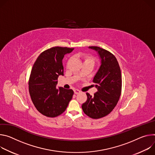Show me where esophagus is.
<instances>
[{
    "mask_svg": "<svg viewBox=\"0 0 155 155\" xmlns=\"http://www.w3.org/2000/svg\"><path fill=\"white\" fill-rule=\"evenodd\" d=\"M74 92L75 94H78L79 93H80V91L78 90V89H75V90L74 91Z\"/></svg>",
    "mask_w": 155,
    "mask_h": 155,
    "instance_id": "esophagus-1",
    "label": "esophagus"
}]
</instances>
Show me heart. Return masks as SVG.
I'll use <instances>...</instances> for the list:
<instances>
[{
  "mask_svg": "<svg viewBox=\"0 0 155 155\" xmlns=\"http://www.w3.org/2000/svg\"><path fill=\"white\" fill-rule=\"evenodd\" d=\"M81 57L84 60V64L89 63V64H92L93 65L95 64V58H94V57H93L91 55L84 54V55H81Z\"/></svg>",
  "mask_w": 155,
  "mask_h": 155,
  "instance_id": "obj_1",
  "label": "heart"
}]
</instances>
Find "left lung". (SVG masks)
I'll return each instance as SVG.
<instances>
[{"label":"left lung","mask_w":155,"mask_h":155,"mask_svg":"<svg viewBox=\"0 0 155 155\" xmlns=\"http://www.w3.org/2000/svg\"><path fill=\"white\" fill-rule=\"evenodd\" d=\"M89 48L97 51L101 64L93 79L97 92L93 96L86 94L87 99L82 108L90 117L99 119L110 113L117 104L121 94V72L117 59L110 51L96 46Z\"/></svg>","instance_id":"1"}]
</instances>
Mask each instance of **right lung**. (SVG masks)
I'll use <instances>...</instances> for the list:
<instances>
[{"label": "right lung", "instance_id": "1", "mask_svg": "<svg viewBox=\"0 0 155 155\" xmlns=\"http://www.w3.org/2000/svg\"><path fill=\"white\" fill-rule=\"evenodd\" d=\"M72 48L55 47L45 50L38 57L31 72L29 91L33 104L43 115L54 117L62 114L73 98L72 89H57V79L63 76L62 60Z\"/></svg>", "mask_w": 155, "mask_h": 155}]
</instances>
